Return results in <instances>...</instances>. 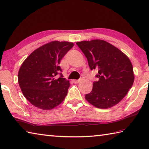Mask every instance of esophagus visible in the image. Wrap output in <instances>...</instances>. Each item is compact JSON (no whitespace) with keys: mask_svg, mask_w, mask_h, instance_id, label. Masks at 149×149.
Returning <instances> with one entry per match:
<instances>
[{"mask_svg":"<svg viewBox=\"0 0 149 149\" xmlns=\"http://www.w3.org/2000/svg\"><path fill=\"white\" fill-rule=\"evenodd\" d=\"M81 81L80 79H74L73 80V82L74 83H79Z\"/></svg>","mask_w":149,"mask_h":149,"instance_id":"obj_1","label":"esophagus"}]
</instances>
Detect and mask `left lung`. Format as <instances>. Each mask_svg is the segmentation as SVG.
<instances>
[{"instance_id": "8db88e82", "label": "left lung", "mask_w": 149, "mask_h": 149, "mask_svg": "<svg viewBox=\"0 0 149 149\" xmlns=\"http://www.w3.org/2000/svg\"><path fill=\"white\" fill-rule=\"evenodd\" d=\"M91 70L98 69V81L85 95L88 103L100 109H108L123 100L134 82L130 58L114 45L102 40L77 42Z\"/></svg>"}]
</instances>
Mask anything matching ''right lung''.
I'll list each match as a JSON object with an SVG mask.
<instances>
[{
	"label": "right lung",
	"instance_id": "1",
	"mask_svg": "<svg viewBox=\"0 0 149 149\" xmlns=\"http://www.w3.org/2000/svg\"><path fill=\"white\" fill-rule=\"evenodd\" d=\"M72 42L51 41L35 49L21 64L18 83L23 94L34 106L50 110L65 99L69 81L56 75L62 58L74 46Z\"/></svg>",
	"mask_w": 149,
	"mask_h": 149
}]
</instances>
